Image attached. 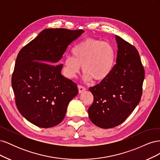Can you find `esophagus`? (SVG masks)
<instances>
[{"instance_id":"34e87169","label":"esophagus","mask_w":160,"mask_h":160,"mask_svg":"<svg viewBox=\"0 0 160 160\" xmlns=\"http://www.w3.org/2000/svg\"><path fill=\"white\" fill-rule=\"evenodd\" d=\"M78 89H79V93H81L82 92H83L84 91H85V88H84V87L81 86V85H78Z\"/></svg>"}]
</instances>
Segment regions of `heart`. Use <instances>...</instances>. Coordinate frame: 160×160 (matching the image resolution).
Listing matches in <instances>:
<instances>
[{
  "label": "heart",
  "mask_w": 160,
  "mask_h": 160,
  "mask_svg": "<svg viewBox=\"0 0 160 160\" xmlns=\"http://www.w3.org/2000/svg\"><path fill=\"white\" fill-rule=\"evenodd\" d=\"M62 62V71L69 79L75 78L83 66L84 79L97 82L105 80L112 72L116 52L109 42L93 38H87L76 45Z\"/></svg>",
  "instance_id": "obj_1"
}]
</instances>
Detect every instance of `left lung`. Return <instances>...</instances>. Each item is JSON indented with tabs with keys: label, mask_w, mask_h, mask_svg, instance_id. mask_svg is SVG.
<instances>
[{
	"label": "left lung",
	"mask_w": 160,
	"mask_h": 160,
	"mask_svg": "<svg viewBox=\"0 0 160 160\" xmlns=\"http://www.w3.org/2000/svg\"><path fill=\"white\" fill-rule=\"evenodd\" d=\"M118 44L116 64L105 80L89 89L93 103L89 117L96 126L109 129L122 123L141 99L145 72L138 50L115 36Z\"/></svg>",
	"instance_id": "left-lung-1"
}]
</instances>
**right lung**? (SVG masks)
Segmentation results:
<instances>
[{"label": "right lung", "instance_id": "1", "mask_svg": "<svg viewBox=\"0 0 160 160\" xmlns=\"http://www.w3.org/2000/svg\"><path fill=\"white\" fill-rule=\"evenodd\" d=\"M84 31L47 28L19 51L12 87L20 113L42 128L64 119L70 101L78 94L77 84L61 75L57 65L67 47Z\"/></svg>", "mask_w": 160, "mask_h": 160}]
</instances>
